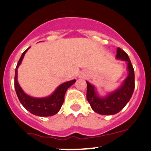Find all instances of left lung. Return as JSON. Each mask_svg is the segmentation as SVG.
<instances>
[{"label": "left lung", "mask_w": 151, "mask_h": 151, "mask_svg": "<svg viewBox=\"0 0 151 151\" xmlns=\"http://www.w3.org/2000/svg\"><path fill=\"white\" fill-rule=\"evenodd\" d=\"M116 58L127 62L128 76L124 84L116 91L109 94L105 98H99L95 92L94 87L87 81V99L92 109L101 115H113L122 110L131 98L135 88L134 70L127 53L118 47Z\"/></svg>", "instance_id": "1"}]
</instances>
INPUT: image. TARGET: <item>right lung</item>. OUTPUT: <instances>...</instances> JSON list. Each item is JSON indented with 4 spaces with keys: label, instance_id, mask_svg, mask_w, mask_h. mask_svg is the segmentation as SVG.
<instances>
[{
    "label": "right lung",
    "instance_id": "1",
    "mask_svg": "<svg viewBox=\"0 0 151 151\" xmlns=\"http://www.w3.org/2000/svg\"><path fill=\"white\" fill-rule=\"evenodd\" d=\"M28 49L22 53L16 66V69H15V89L16 91V94L21 104L32 114L39 116H53V115L56 114L60 110L63 103H64V95H65L66 91L70 86L73 85L76 82V80H72V81L62 84L56 89L55 93L47 98L36 99L29 96L23 91L21 87L18 84V80H17L18 66L21 64L23 58Z\"/></svg>",
    "mask_w": 151,
    "mask_h": 151
}]
</instances>
